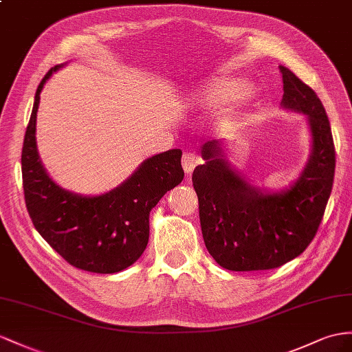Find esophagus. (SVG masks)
Returning a JSON list of instances; mask_svg holds the SVG:
<instances>
[{
    "label": "esophagus",
    "instance_id": "1",
    "mask_svg": "<svg viewBox=\"0 0 352 352\" xmlns=\"http://www.w3.org/2000/svg\"><path fill=\"white\" fill-rule=\"evenodd\" d=\"M201 162V157L196 155V153H184L183 155V168L187 174H192L196 165Z\"/></svg>",
    "mask_w": 352,
    "mask_h": 352
}]
</instances>
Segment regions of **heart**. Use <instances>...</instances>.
<instances>
[{
    "instance_id": "obj_1",
    "label": "heart",
    "mask_w": 352,
    "mask_h": 352,
    "mask_svg": "<svg viewBox=\"0 0 352 352\" xmlns=\"http://www.w3.org/2000/svg\"><path fill=\"white\" fill-rule=\"evenodd\" d=\"M245 94V87L235 78H214L197 94L196 102L204 110L214 111L232 104Z\"/></svg>"
}]
</instances>
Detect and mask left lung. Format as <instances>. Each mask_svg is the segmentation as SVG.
<instances>
[{
	"label": "left lung",
	"mask_w": 352,
	"mask_h": 352,
	"mask_svg": "<svg viewBox=\"0 0 352 352\" xmlns=\"http://www.w3.org/2000/svg\"><path fill=\"white\" fill-rule=\"evenodd\" d=\"M283 73L284 110L305 114L311 155L299 178L283 190L254 186L221 155L223 141H206L204 165L193 170L205 247L221 267L236 272L285 265L311 244L335 177V146L320 98L290 69Z\"/></svg>",
	"instance_id": "left-lung-1"
}]
</instances>
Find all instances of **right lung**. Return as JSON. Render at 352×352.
Instances as JSON below:
<instances>
[{"label": "right lung", "instance_id": "add662e5", "mask_svg": "<svg viewBox=\"0 0 352 352\" xmlns=\"http://www.w3.org/2000/svg\"><path fill=\"white\" fill-rule=\"evenodd\" d=\"M53 67L35 92L22 148L25 204L35 229L69 265L95 274H116L141 257L148 244L150 211L184 178L179 148L146 159L113 190L85 196L56 184L37 150L40 94Z\"/></svg>", "mask_w": 352, "mask_h": 352}]
</instances>
